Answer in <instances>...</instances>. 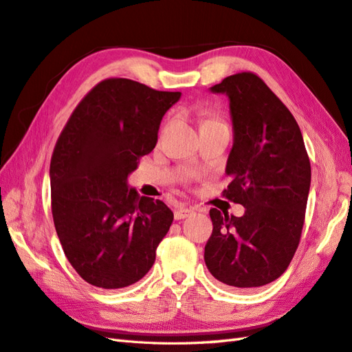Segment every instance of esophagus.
I'll use <instances>...</instances> for the list:
<instances>
[{"instance_id":"esophagus-1","label":"esophagus","mask_w":352,"mask_h":352,"mask_svg":"<svg viewBox=\"0 0 352 352\" xmlns=\"http://www.w3.org/2000/svg\"><path fill=\"white\" fill-rule=\"evenodd\" d=\"M193 212L195 211L192 208H178L174 212V217H175V220H183V219L188 217V215H192Z\"/></svg>"}]
</instances>
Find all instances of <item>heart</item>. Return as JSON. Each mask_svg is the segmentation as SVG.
<instances>
[{
  "label": "heart",
  "mask_w": 352,
  "mask_h": 352,
  "mask_svg": "<svg viewBox=\"0 0 352 352\" xmlns=\"http://www.w3.org/2000/svg\"><path fill=\"white\" fill-rule=\"evenodd\" d=\"M214 123H223V122L220 119H217V117H212V116L204 117V119H202V126L204 124H214Z\"/></svg>",
  "instance_id": "1"
}]
</instances>
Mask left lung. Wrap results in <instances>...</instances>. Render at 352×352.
Returning <instances> with one entry per match:
<instances>
[{
  "label": "left lung",
  "mask_w": 352,
  "mask_h": 352,
  "mask_svg": "<svg viewBox=\"0 0 352 352\" xmlns=\"http://www.w3.org/2000/svg\"><path fill=\"white\" fill-rule=\"evenodd\" d=\"M211 92L229 96L233 123L232 182L223 196L244 205L245 214L210 210L204 258L220 283L250 290L281 276L299 247L311 164L299 124L258 76H229Z\"/></svg>",
  "instance_id": "left-lung-1"
}]
</instances>
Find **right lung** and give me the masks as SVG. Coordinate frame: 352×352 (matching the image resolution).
<instances>
[{"label": "right lung", "instance_id": "obj_1", "mask_svg": "<svg viewBox=\"0 0 352 352\" xmlns=\"http://www.w3.org/2000/svg\"><path fill=\"white\" fill-rule=\"evenodd\" d=\"M182 94L105 78L78 102L50 160L53 223L68 262L86 283L123 288L151 269L174 214L128 187L155 148L162 117Z\"/></svg>", "mask_w": 352, "mask_h": 352}]
</instances>
